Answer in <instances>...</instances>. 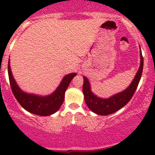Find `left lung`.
<instances>
[{"mask_svg": "<svg viewBox=\"0 0 155 155\" xmlns=\"http://www.w3.org/2000/svg\"><path fill=\"white\" fill-rule=\"evenodd\" d=\"M140 63L139 69L130 85L124 91L111 96L109 98L103 99L94 95L90 89L88 79L85 76H84L82 90L84 95V101L88 108L92 112L97 114L104 115V116L111 114L122 108L130 101L138 87V83L142 75V71H143V58L142 56L141 50L140 52Z\"/></svg>", "mask_w": 155, "mask_h": 155, "instance_id": "8db88e82", "label": "left lung"}]
</instances>
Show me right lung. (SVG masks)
<instances>
[{
    "label": "right lung",
    "mask_w": 155,
    "mask_h": 155,
    "mask_svg": "<svg viewBox=\"0 0 155 155\" xmlns=\"http://www.w3.org/2000/svg\"><path fill=\"white\" fill-rule=\"evenodd\" d=\"M8 73L11 88L19 104L26 111L39 116H49L59 109L64 101V95L69 84L76 75V73H72L65 76L59 87L53 93L41 97L26 93L19 87L12 76L9 61L8 64Z\"/></svg>",
    "instance_id": "right-lung-1"
}]
</instances>
